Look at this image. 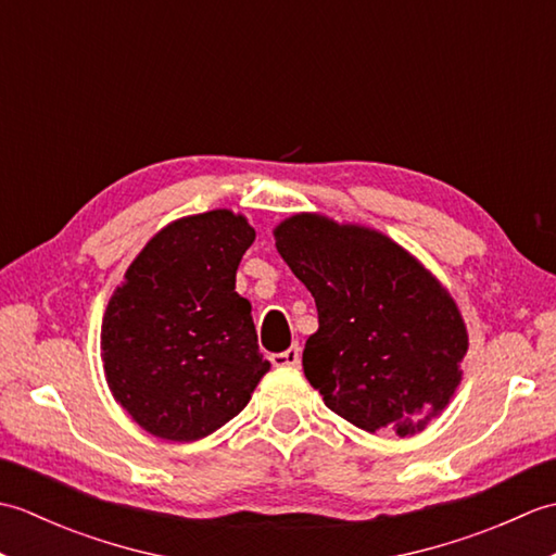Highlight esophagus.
Here are the masks:
<instances>
[{
  "mask_svg": "<svg viewBox=\"0 0 556 556\" xmlns=\"http://www.w3.org/2000/svg\"><path fill=\"white\" fill-rule=\"evenodd\" d=\"M269 361H271V365H277V368H299V365H301V346L293 344L287 351L271 353Z\"/></svg>",
  "mask_w": 556,
  "mask_h": 556,
  "instance_id": "esophagus-1",
  "label": "esophagus"
}]
</instances>
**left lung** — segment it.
<instances>
[{"mask_svg": "<svg viewBox=\"0 0 556 556\" xmlns=\"http://www.w3.org/2000/svg\"><path fill=\"white\" fill-rule=\"evenodd\" d=\"M275 239L317 305L303 370L325 406L368 432L422 430L452 399L468 351L452 296L372 229L296 215Z\"/></svg>", "mask_w": 556, "mask_h": 556, "instance_id": "left-lung-1", "label": "left lung"}]
</instances>
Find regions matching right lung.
Returning <instances> with one entry per match:
<instances>
[{"label":"right lung","mask_w":556,"mask_h":556,"mask_svg":"<svg viewBox=\"0 0 556 556\" xmlns=\"http://www.w3.org/2000/svg\"><path fill=\"white\" fill-rule=\"evenodd\" d=\"M255 229L229 210L169 224L138 253L102 320L114 399L150 434L193 442L245 408L269 363L236 269Z\"/></svg>","instance_id":"right-lung-1"}]
</instances>
